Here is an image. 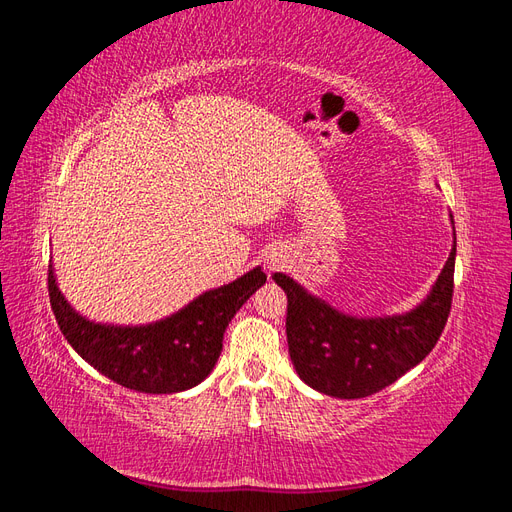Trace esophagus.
<instances>
[{"mask_svg": "<svg viewBox=\"0 0 512 512\" xmlns=\"http://www.w3.org/2000/svg\"><path fill=\"white\" fill-rule=\"evenodd\" d=\"M282 265H284V262H282V258L277 256V254H271V256L267 258V269H269V271H277Z\"/></svg>", "mask_w": 512, "mask_h": 512, "instance_id": "34e87169", "label": "esophagus"}]
</instances>
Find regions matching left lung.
<instances>
[{"mask_svg":"<svg viewBox=\"0 0 512 512\" xmlns=\"http://www.w3.org/2000/svg\"><path fill=\"white\" fill-rule=\"evenodd\" d=\"M453 247L427 297L404 314L352 316L305 290L286 273L273 280L288 297L286 337L290 361L314 391L359 399L382 391L421 363L438 344L453 301Z\"/></svg>","mask_w":512,"mask_h":512,"instance_id":"left-lung-1","label":"left lung"}]
</instances>
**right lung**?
<instances>
[{"label": "right lung", "instance_id": "obj_1", "mask_svg": "<svg viewBox=\"0 0 512 512\" xmlns=\"http://www.w3.org/2000/svg\"><path fill=\"white\" fill-rule=\"evenodd\" d=\"M267 282L260 267L198 294L179 312L149 324H106L83 316L61 294L53 262L49 297L68 344L102 376L130 391L170 395L203 382L222 354L228 322Z\"/></svg>", "mask_w": 512, "mask_h": 512}]
</instances>
